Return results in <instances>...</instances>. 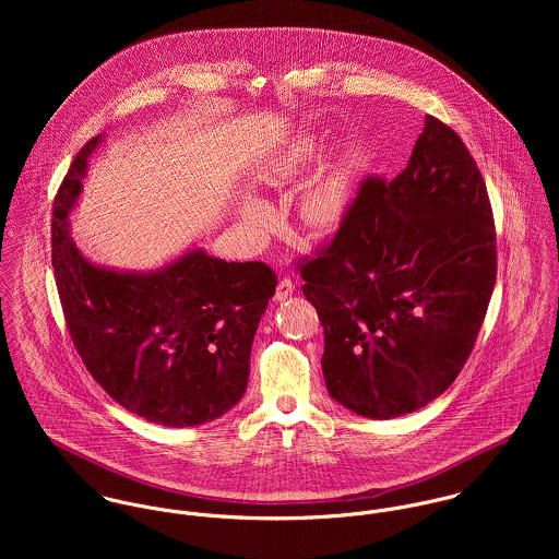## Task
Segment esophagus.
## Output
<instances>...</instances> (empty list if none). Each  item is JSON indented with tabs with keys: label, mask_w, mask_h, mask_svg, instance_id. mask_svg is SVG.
Segmentation results:
<instances>
[{
	"label": "esophagus",
	"mask_w": 559,
	"mask_h": 559,
	"mask_svg": "<svg viewBox=\"0 0 559 559\" xmlns=\"http://www.w3.org/2000/svg\"><path fill=\"white\" fill-rule=\"evenodd\" d=\"M293 290H295L293 280L282 277V280L277 282V288H275V299H277V301H284V299H288V297L293 295Z\"/></svg>",
	"instance_id": "esophagus-1"
}]
</instances>
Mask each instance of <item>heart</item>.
<instances>
[{"mask_svg": "<svg viewBox=\"0 0 559 559\" xmlns=\"http://www.w3.org/2000/svg\"><path fill=\"white\" fill-rule=\"evenodd\" d=\"M337 206H340V191H337L335 182H322L310 191V195L306 200V217L312 224H326L337 213ZM245 217L249 222H260L262 213L258 206H251V209H247Z\"/></svg>", "mask_w": 559, "mask_h": 559, "instance_id": "b5f03b06", "label": "heart"}]
</instances>
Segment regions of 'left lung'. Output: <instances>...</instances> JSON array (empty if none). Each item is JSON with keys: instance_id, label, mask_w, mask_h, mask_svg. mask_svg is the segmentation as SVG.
<instances>
[{"instance_id": "obj_1", "label": "left lung", "mask_w": 559, "mask_h": 559, "mask_svg": "<svg viewBox=\"0 0 559 559\" xmlns=\"http://www.w3.org/2000/svg\"><path fill=\"white\" fill-rule=\"evenodd\" d=\"M297 269L324 329L331 399L390 419L441 396L497 277L486 185L454 129L426 116L408 165L394 180L364 178L331 242Z\"/></svg>"}]
</instances>
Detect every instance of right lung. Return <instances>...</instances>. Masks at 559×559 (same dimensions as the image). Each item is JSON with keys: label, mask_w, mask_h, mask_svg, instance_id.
I'll return each instance as SVG.
<instances>
[{"label": "right lung", "mask_w": 559, "mask_h": 559, "mask_svg": "<svg viewBox=\"0 0 559 559\" xmlns=\"http://www.w3.org/2000/svg\"><path fill=\"white\" fill-rule=\"evenodd\" d=\"M98 142L81 148L53 200L51 262L71 340L94 381L127 411L171 428L217 419L247 390L275 271L202 249L155 273L87 262L69 237V213Z\"/></svg>", "instance_id": "1"}]
</instances>
